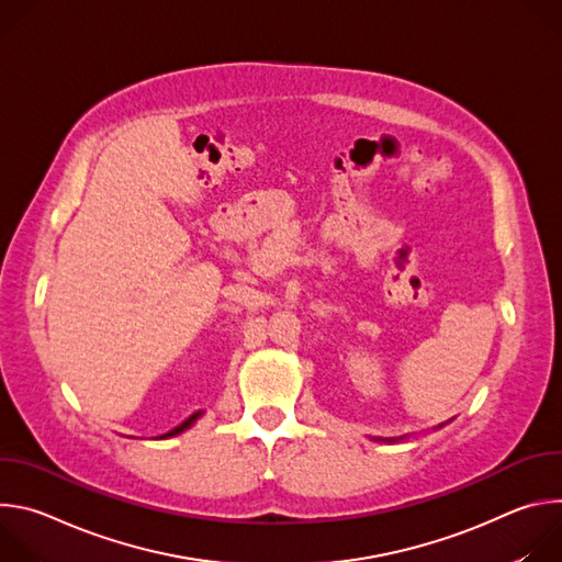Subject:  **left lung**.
Segmentation results:
<instances>
[{"mask_svg":"<svg viewBox=\"0 0 562 562\" xmlns=\"http://www.w3.org/2000/svg\"><path fill=\"white\" fill-rule=\"evenodd\" d=\"M389 442H395V440H393V438H391V440H389Z\"/></svg>","mask_w":562,"mask_h":562,"instance_id":"left-lung-1","label":"left lung"}]
</instances>
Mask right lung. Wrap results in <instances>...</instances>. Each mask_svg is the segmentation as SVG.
Wrapping results in <instances>:
<instances>
[{"instance_id": "add662e5", "label": "right lung", "mask_w": 562, "mask_h": 562, "mask_svg": "<svg viewBox=\"0 0 562 562\" xmlns=\"http://www.w3.org/2000/svg\"><path fill=\"white\" fill-rule=\"evenodd\" d=\"M202 414H204V412H198V414H193V416H191V418H187V420H184V423H182V425H180V427H176V429H171V431H169V434H165V436H159V438H171V436H178V434H182V431H187V429H189V427H193V425H195V420H198V418H200V416H202Z\"/></svg>"}]
</instances>
